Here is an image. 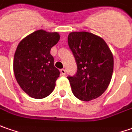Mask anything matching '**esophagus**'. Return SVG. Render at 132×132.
I'll use <instances>...</instances> for the list:
<instances>
[{
	"mask_svg": "<svg viewBox=\"0 0 132 132\" xmlns=\"http://www.w3.org/2000/svg\"><path fill=\"white\" fill-rule=\"evenodd\" d=\"M61 75H63V76H65V75H66V70L63 69H61Z\"/></svg>",
	"mask_w": 132,
	"mask_h": 132,
	"instance_id": "obj_1",
	"label": "esophagus"
}]
</instances>
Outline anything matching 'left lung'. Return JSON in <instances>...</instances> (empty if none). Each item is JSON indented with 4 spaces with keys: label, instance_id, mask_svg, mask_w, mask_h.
Instances as JSON below:
<instances>
[{
    "label": "left lung",
    "instance_id": "1",
    "mask_svg": "<svg viewBox=\"0 0 132 132\" xmlns=\"http://www.w3.org/2000/svg\"><path fill=\"white\" fill-rule=\"evenodd\" d=\"M68 44L77 65V74L67 77L74 95L85 102L99 97L112 76L114 59L110 49L102 38L85 31L70 33Z\"/></svg>",
    "mask_w": 132,
    "mask_h": 132
}]
</instances>
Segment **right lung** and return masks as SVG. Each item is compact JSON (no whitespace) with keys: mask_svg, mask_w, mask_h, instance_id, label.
I'll use <instances>...</instances> for the list:
<instances>
[{"mask_svg":"<svg viewBox=\"0 0 132 132\" xmlns=\"http://www.w3.org/2000/svg\"><path fill=\"white\" fill-rule=\"evenodd\" d=\"M59 39L57 32L38 30L22 39L16 47L13 63L14 76L30 97H47L55 87L60 71L54 66L50 50Z\"/></svg>","mask_w":132,"mask_h":132,"instance_id":"1","label":"right lung"}]
</instances>
